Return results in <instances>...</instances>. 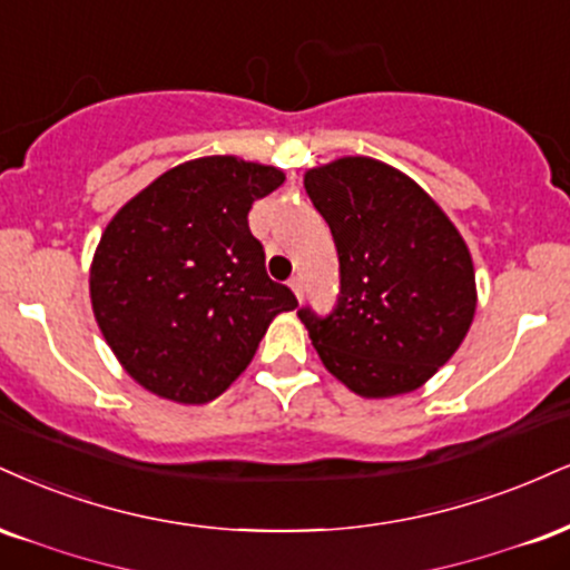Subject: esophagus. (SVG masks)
I'll list each match as a JSON object with an SVG mask.
<instances>
[{"instance_id": "obj_1", "label": "esophagus", "mask_w": 570, "mask_h": 570, "mask_svg": "<svg viewBox=\"0 0 570 570\" xmlns=\"http://www.w3.org/2000/svg\"><path fill=\"white\" fill-rule=\"evenodd\" d=\"M289 286H292V292L297 294V299H299V303H303V297H305V286H303V278H299V276H294V278L289 281Z\"/></svg>"}]
</instances>
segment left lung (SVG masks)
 I'll use <instances>...</instances> for the list:
<instances>
[{"label": "left lung", "instance_id": "8db88e82", "mask_svg": "<svg viewBox=\"0 0 570 570\" xmlns=\"http://www.w3.org/2000/svg\"><path fill=\"white\" fill-rule=\"evenodd\" d=\"M305 190L340 257L334 311H297L321 361L363 397L422 387L475 315L468 244L420 185L368 156L307 169Z\"/></svg>", "mask_w": 570, "mask_h": 570}]
</instances>
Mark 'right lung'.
<instances>
[{
    "mask_svg": "<svg viewBox=\"0 0 570 570\" xmlns=\"http://www.w3.org/2000/svg\"><path fill=\"white\" fill-rule=\"evenodd\" d=\"M284 173L236 156L177 164L102 230L89 297L102 337L137 385L175 403H209L255 358L289 286L265 273L249 209Z\"/></svg>",
    "mask_w": 570,
    "mask_h": 570,
    "instance_id": "right-lung-1",
    "label": "right lung"
}]
</instances>
